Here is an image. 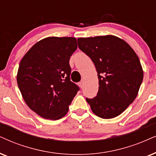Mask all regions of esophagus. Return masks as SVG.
<instances>
[{
	"instance_id": "esophagus-1",
	"label": "esophagus",
	"mask_w": 156,
	"mask_h": 156,
	"mask_svg": "<svg viewBox=\"0 0 156 156\" xmlns=\"http://www.w3.org/2000/svg\"><path fill=\"white\" fill-rule=\"evenodd\" d=\"M78 84H79L80 88L83 87V80H81V81L79 82V83H78Z\"/></svg>"
}]
</instances>
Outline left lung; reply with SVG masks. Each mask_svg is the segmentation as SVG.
Wrapping results in <instances>:
<instances>
[{
  "label": "left lung",
  "mask_w": 156,
  "mask_h": 156,
  "mask_svg": "<svg viewBox=\"0 0 156 156\" xmlns=\"http://www.w3.org/2000/svg\"><path fill=\"white\" fill-rule=\"evenodd\" d=\"M78 44L98 73L97 94L86 101L98 117H117L134 101L143 82L138 57L125 41L112 35L78 38Z\"/></svg>",
  "instance_id": "8db88e82"
}]
</instances>
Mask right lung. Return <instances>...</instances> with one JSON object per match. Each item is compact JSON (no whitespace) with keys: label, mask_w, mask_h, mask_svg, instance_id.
Here are the masks:
<instances>
[{"label":"right lung","mask_w":156,"mask_h":156,"mask_svg":"<svg viewBox=\"0 0 156 156\" xmlns=\"http://www.w3.org/2000/svg\"><path fill=\"white\" fill-rule=\"evenodd\" d=\"M74 37H47L36 43L19 64L17 83L26 104L44 119L63 117L80 90L70 80Z\"/></svg>","instance_id":"obj_1"}]
</instances>
